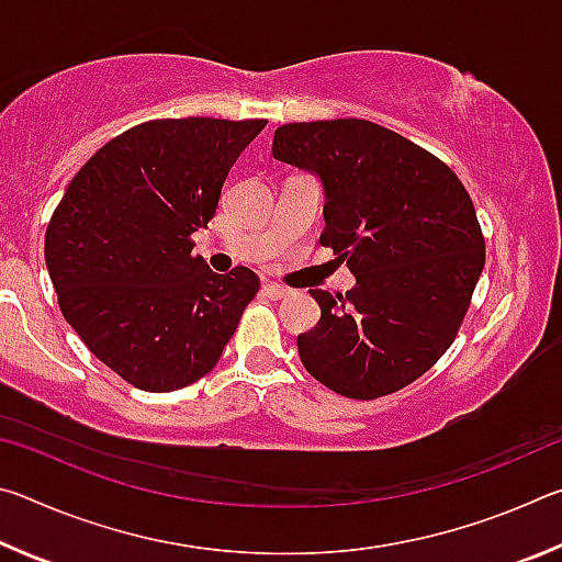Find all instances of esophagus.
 <instances>
[{"mask_svg":"<svg viewBox=\"0 0 562 562\" xmlns=\"http://www.w3.org/2000/svg\"><path fill=\"white\" fill-rule=\"evenodd\" d=\"M262 290H265V294H268V297H272V300H282V297H288V294H290L288 288H282V284H274V282H268Z\"/></svg>","mask_w":562,"mask_h":562,"instance_id":"obj_1","label":"esophagus"}]
</instances>
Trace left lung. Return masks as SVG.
Instances as JSON below:
<instances>
[{
	"instance_id": "8db88e82",
	"label": "left lung",
	"mask_w": 562,
	"mask_h": 562,
	"mask_svg": "<svg viewBox=\"0 0 562 562\" xmlns=\"http://www.w3.org/2000/svg\"><path fill=\"white\" fill-rule=\"evenodd\" d=\"M272 156L325 186V233L357 278L347 294L310 290L322 317L297 337L307 372L349 398L416 382L453 345L486 262L479 217L459 176L379 123H284Z\"/></svg>"
}]
</instances>
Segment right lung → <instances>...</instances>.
<instances>
[{
    "instance_id": "right-lung-1",
    "label": "right lung",
    "mask_w": 562,
    "mask_h": 562,
    "mask_svg": "<svg viewBox=\"0 0 562 562\" xmlns=\"http://www.w3.org/2000/svg\"><path fill=\"white\" fill-rule=\"evenodd\" d=\"M265 119H156L99 148L46 227L64 319L93 357L144 392H176L217 364L260 278L190 255L227 173Z\"/></svg>"
}]
</instances>
